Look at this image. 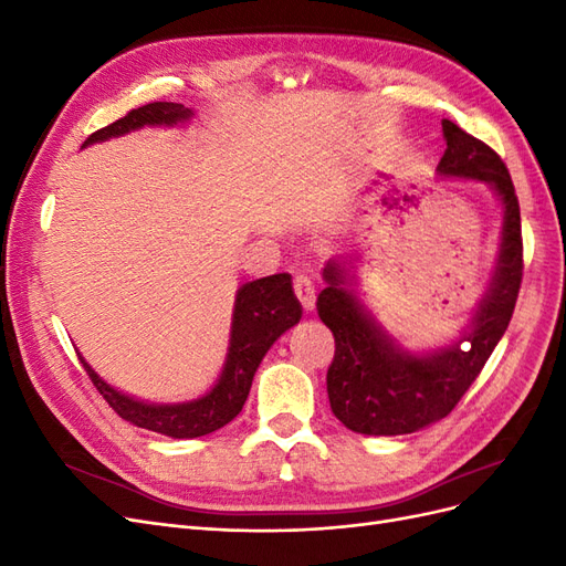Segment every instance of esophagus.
I'll return each instance as SVG.
<instances>
[{"label":"esophagus","mask_w":566,"mask_h":566,"mask_svg":"<svg viewBox=\"0 0 566 566\" xmlns=\"http://www.w3.org/2000/svg\"><path fill=\"white\" fill-rule=\"evenodd\" d=\"M293 290L300 300V304L304 306V312H312L316 304V287H314V279L306 276V273H297L293 279Z\"/></svg>","instance_id":"1"}]
</instances>
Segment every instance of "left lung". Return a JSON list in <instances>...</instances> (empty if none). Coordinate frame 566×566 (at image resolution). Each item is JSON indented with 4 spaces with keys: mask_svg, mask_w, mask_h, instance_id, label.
<instances>
[{
    "mask_svg": "<svg viewBox=\"0 0 566 566\" xmlns=\"http://www.w3.org/2000/svg\"><path fill=\"white\" fill-rule=\"evenodd\" d=\"M441 125L447 150L439 172L489 181L503 200L505 224L499 269L472 331L458 345L432 356H410L394 347L361 314V306L345 287V269L339 264L325 266L328 287L321 290L316 310L335 337V356L325 382L335 418L358 434H410L447 418L479 378L517 304L524 245L515 184L489 144L451 119H443Z\"/></svg>",
    "mask_w": 566,
    "mask_h": 566,
    "instance_id": "8db88e82",
    "label": "left lung"
}]
</instances>
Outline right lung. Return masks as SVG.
<instances>
[{
	"instance_id": "right-lung-1",
	"label": "right lung",
	"mask_w": 566,
	"mask_h": 566,
	"mask_svg": "<svg viewBox=\"0 0 566 566\" xmlns=\"http://www.w3.org/2000/svg\"><path fill=\"white\" fill-rule=\"evenodd\" d=\"M186 117H191V111L184 108L181 104H172V101H153V104L129 111L125 117L115 119L108 127L96 129L87 136L84 146L111 139V136L127 134L144 125H175ZM300 316L302 306L293 293V283H290L287 273H276V276L245 283L238 290L235 297L231 347L224 373H221L219 382L208 397L191 403L150 406L144 401H134L101 380L98 375L84 364L82 356L80 361L101 397L106 399V403L119 418H125L136 427H144V430L150 432H160L175 439H193L219 430V427H224L241 413L252 387L256 366H260L273 342H276L287 328H293Z\"/></svg>"
}]
</instances>
